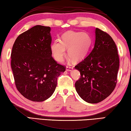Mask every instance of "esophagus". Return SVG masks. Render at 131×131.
Segmentation results:
<instances>
[{"mask_svg":"<svg viewBox=\"0 0 131 131\" xmlns=\"http://www.w3.org/2000/svg\"><path fill=\"white\" fill-rule=\"evenodd\" d=\"M72 69H73V67H71V66H67V67H66V70L68 71H71Z\"/></svg>","mask_w":131,"mask_h":131,"instance_id":"1","label":"esophagus"}]
</instances>
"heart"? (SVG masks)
Returning a JSON list of instances; mask_svg holds the SVG:
<instances>
[{"mask_svg": "<svg viewBox=\"0 0 131 131\" xmlns=\"http://www.w3.org/2000/svg\"><path fill=\"white\" fill-rule=\"evenodd\" d=\"M91 45V38L84 32L68 31L64 34L61 39L56 40L52 44V54L58 61H61L68 49V56L70 59L78 61L85 57Z\"/></svg>", "mask_w": 131, "mask_h": 131, "instance_id": "b5f03b06", "label": "heart"}]
</instances>
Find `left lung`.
<instances>
[{"instance_id":"left-lung-1","label":"left lung","mask_w":131,"mask_h":131,"mask_svg":"<svg viewBox=\"0 0 131 131\" xmlns=\"http://www.w3.org/2000/svg\"><path fill=\"white\" fill-rule=\"evenodd\" d=\"M119 59L116 46L105 31L96 28L93 49L75 68L80 72L75 83L78 95L85 101L98 103L115 88Z\"/></svg>"}]
</instances>
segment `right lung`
<instances>
[{
	"mask_svg": "<svg viewBox=\"0 0 131 131\" xmlns=\"http://www.w3.org/2000/svg\"><path fill=\"white\" fill-rule=\"evenodd\" d=\"M50 27L37 25L16 39L11 53L15 85L24 97L41 102L52 95L57 78L66 71L52 57Z\"/></svg>",
	"mask_w": 131,
	"mask_h": 131,
	"instance_id": "add662e5",
	"label": "right lung"
}]
</instances>
